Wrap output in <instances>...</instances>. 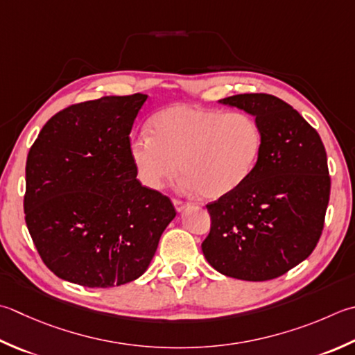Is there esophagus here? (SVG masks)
<instances>
[{
	"label": "esophagus",
	"mask_w": 355,
	"mask_h": 355,
	"mask_svg": "<svg viewBox=\"0 0 355 355\" xmlns=\"http://www.w3.org/2000/svg\"><path fill=\"white\" fill-rule=\"evenodd\" d=\"M173 206H175V209H177L178 212H182L183 209H186L187 206H189V203H187V201L180 200V198H173Z\"/></svg>",
	"instance_id": "esophagus-1"
}]
</instances>
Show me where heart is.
<instances>
[{
	"instance_id": "1",
	"label": "heart",
	"mask_w": 355,
	"mask_h": 355,
	"mask_svg": "<svg viewBox=\"0 0 355 355\" xmlns=\"http://www.w3.org/2000/svg\"><path fill=\"white\" fill-rule=\"evenodd\" d=\"M152 135L141 132L130 141L138 178L159 189L180 172L184 184L205 198H220L246 182L259 162L263 134L255 118L177 104L150 121Z\"/></svg>"
}]
</instances>
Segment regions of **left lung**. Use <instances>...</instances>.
<instances>
[{"mask_svg": "<svg viewBox=\"0 0 355 355\" xmlns=\"http://www.w3.org/2000/svg\"><path fill=\"white\" fill-rule=\"evenodd\" d=\"M220 103L254 115L263 144L246 182L206 205L211 231L201 249L223 275L272 280L308 259L320 240L331 192L324 146L318 132L274 95L240 94Z\"/></svg>", "mask_w": 355, "mask_h": 355, "instance_id": "1", "label": "left lung"}]
</instances>
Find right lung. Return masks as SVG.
Listing matches in <instances>:
<instances>
[{
  "instance_id": "right-lung-1",
  "label": "right lung",
  "mask_w": 355,
  "mask_h": 355,
  "mask_svg": "<svg viewBox=\"0 0 355 355\" xmlns=\"http://www.w3.org/2000/svg\"><path fill=\"white\" fill-rule=\"evenodd\" d=\"M148 95L101 96L60 110L26 163L24 214L44 265L62 280L110 288L144 274L175 217L141 186L129 134Z\"/></svg>"
}]
</instances>
